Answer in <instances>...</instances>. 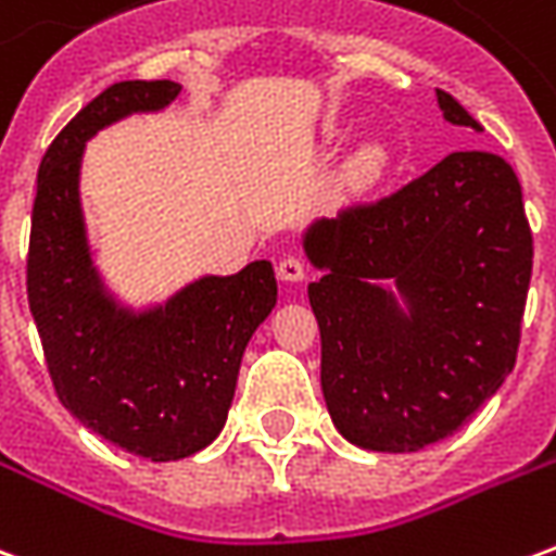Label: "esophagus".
<instances>
[{
    "instance_id": "1",
    "label": "esophagus",
    "mask_w": 556,
    "mask_h": 556,
    "mask_svg": "<svg viewBox=\"0 0 556 556\" xmlns=\"http://www.w3.org/2000/svg\"><path fill=\"white\" fill-rule=\"evenodd\" d=\"M277 277L282 282H301L306 277V265H303L301 255H286L277 265Z\"/></svg>"
}]
</instances>
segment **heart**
Masks as SVG:
<instances>
[{
  "instance_id": "obj_1",
  "label": "heart",
  "mask_w": 556,
  "mask_h": 556,
  "mask_svg": "<svg viewBox=\"0 0 556 556\" xmlns=\"http://www.w3.org/2000/svg\"><path fill=\"white\" fill-rule=\"evenodd\" d=\"M375 169H378V157H363V163H361L363 178H369Z\"/></svg>"
}]
</instances>
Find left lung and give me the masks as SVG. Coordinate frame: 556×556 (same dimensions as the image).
Returning a JSON list of instances; mask_svg holds the SVG:
<instances>
[{
  "label": "left lung",
  "mask_w": 556,
  "mask_h": 556,
  "mask_svg": "<svg viewBox=\"0 0 556 556\" xmlns=\"http://www.w3.org/2000/svg\"><path fill=\"white\" fill-rule=\"evenodd\" d=\"M443 118L477 127L438 89ZM325 277L309 286L321 390L363 450L417 453L462 429L513 372L533 231L513 166L453 151L396 193L357 202L303 238ZM393 278L412 313L374 286Z\"/></svg>",
  "instance_id": "obj_1"
}]
</instances>
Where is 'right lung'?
<instances>
[{"label":"right lung","instance_id":"obj_1","mask_svg":"<svg viewBox=\"0 0 556 556\" xmlns=\"http://www.w3.org/2000/svg\"><path fill=\"white\" fill-rule=\"evenodd\" d=\"M169 79H125L86 103L50 142L31 205L26 294L55 396L125 453L172 462L205 450L226 422L247 342L277 303L270 262L205 277L154 313L103 294L86 247L77 178L86 139L178 98Z\"/></svg>","mask_w":556,"mask_h":556}]
</instances>
